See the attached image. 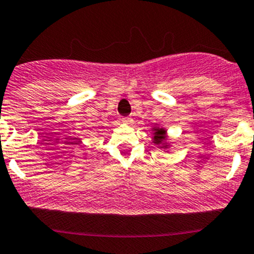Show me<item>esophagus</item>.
Wrapping results in <instances>:
<instances>
[{
	"label": "esophagus",
	"instance_id": "34e87169",
	"mask_svg": "<svg viewBox=\"0 0 254 254\" xmlns=\"http://www.w3.org/2000/svg\"><path fill=\"white\" fill-rule=\"evenodd\" d=\"M122 122L124 123V124H132V118H130V117H124V118H122Z\"/></svg>",
	"mask_w": 254,
	"mask_h": 254
}]
</instances>
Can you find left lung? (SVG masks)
Wrapping results in <instances>:
<instances>
[{"instance_id":"8db88e82","label":"left lung","mask_w":254,"mask_h":254,"mask_svg":"<svg viewBox=\"0 0 254 254\" xmlns=\"http://www.w3.org/2000/svg\"><path fill=\"white\" fill-rule=\"evenodd\" d=\"M153 143L161 146L162 148H167L168 145L164 142L165 140V130L163 127H153Z\"/></svg>"}]
</instances>
